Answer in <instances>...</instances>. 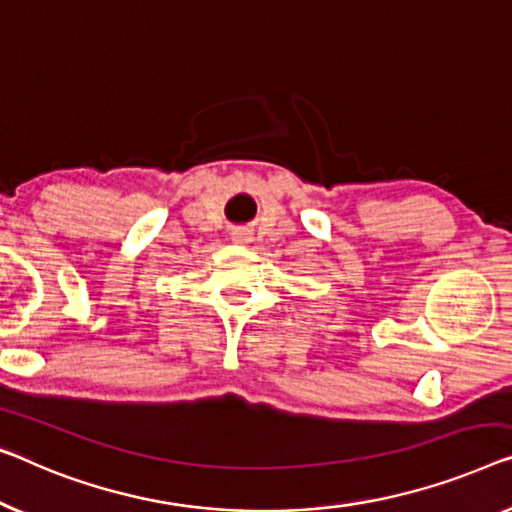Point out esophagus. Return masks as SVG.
Here are the masks:
<instances>
[{"label":"esophagus","instance_id":"1","mask_svg":"<svg viewBox=\"0 0 512 512\" xmlns=\"http://www.w3.org/2000/svg\"><path fill=\"white\" fill-rule=\"evenodd\" d=\"M234 241H239V243H248L250 241V232L248 230H243V227H239V230H234Z\"/></svg>","mask_w":512,"mask_h":512}]
</instances>
